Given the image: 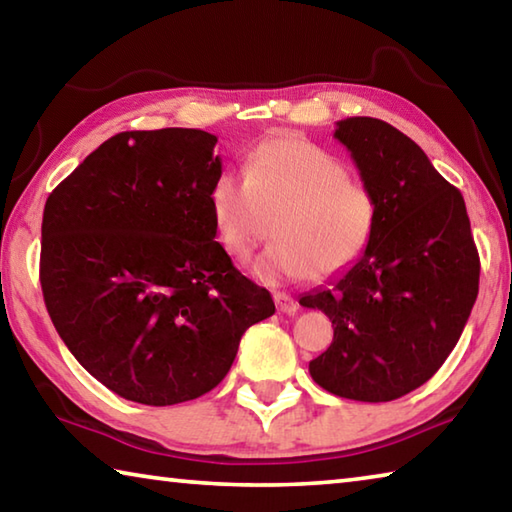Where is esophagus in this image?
Here are the masks:
<instances>
[{
  "label": "esophagus",
  "mask_w": 512,
  "mask_h": 512,
  "mask_svg": "<svg viewBox=\"0 0 512 512\" xmlns=\"http://www.w3.org/2000/svg\"><path fill=\"white\" fill-rule=\"evenodd\" d=\"M275 305H277V311H282V314H296L298 311V302L293 300L291 296H287V293H275Z\"/></svg>",
  "instance_id": "34e87169"
}]
</instances>
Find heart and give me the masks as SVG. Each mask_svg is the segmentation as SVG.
I'll use <instances>...</instances> for the list:
<instances>
[{
    "label": "heart",
    "instance_id": "b5f03b06",
    "mask_svg": "<svg viewBox=\"0 0 512 512\" xmlns=\"http://www.w3.org/2000/svg\"><path fill=\"white\" fill-rule=\"evenodd\" d=\"M214 225L225 250L246 259L271 219L275 244L255 271L264 280L339 273L368 248L377 203L348 167L296 135H277L257 146L244 178L223 173L210 194Z\"/></svg>",
    "mask_w": 512,
    "mask_h": 512
}]
</instances>
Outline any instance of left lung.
<instances>
[{
    "mask_svg": "<svg viewBox=\"0 0 512 512\" xmlns=\"http://www.w3.org/2000/svg\"><path fill=\"white\" fill-rule=\"evenodd\" d=\"M334 137L375 196L377 221L348 271L300 296L334 327L309 372L339 397L391 402L436 375L461 339L479 293V253L461 192L411 137L372 117L336 121Z\"/></svg>",
    "mask_w": 512,
    "mask_h": 512,
    "instance_id": "left-lung-1",
    "label": "left lung"
}]
</instances>
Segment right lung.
I'll use <instances>...</instances> for the list:
<instances>
[{
	"label": "right lung",
	"instance_id": "add662e5",
	"mask_svg": "<svg viewBox=\"0 0 512 512\" xmlns=\"http://www.w3.org/2000/svg\"><path fill=\"white\" fill-rule=\"evenodd\" d=\"M216 135L126 131L49 194L40 284L60 339L112 393L196 400L228 375L250 325L275 314L216 237Z\"/></svg>",
	"mask_w": 512,
	"mask_h": 512
}]
</instances>
